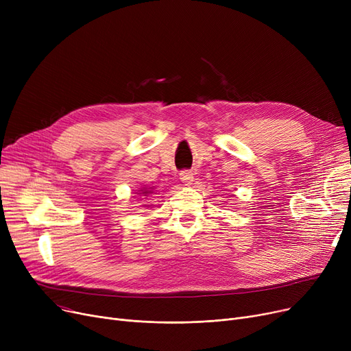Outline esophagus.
Returning a JSON list of instances; mask_svg holds the SVG:
<instances>
[{"label":"esophagus","mask_w":351,"mask_h":351,"mask_svg":"<svg viewBox=\"0 0 351 351\" xmlns=\"http://www.w3.org/2000/svg\"><path fill=\"white\" fill-rule=\"evenodd\" d=\"M179 176H180V180L185 183V185H192V182H193V173H192V171H188V169H185V171H182L180 173H179Z\"/></svg>","instance_id":"34e87169"}]
</instances>
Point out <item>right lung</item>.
<instances>
[{"label": "right lung", "mask_w": 351, "mask_h": 351, "mask_svg": "<svg viewBox=\"0 0 351 351\" xmlns=\"http://www.w3.org/2000/svg\"><path fill=\"white\" fill-rule=\"evenodd\" d=\"M143 193H149V192H147V191H145V192H143Z\"/></svg>", "instance_id": "add662e5"}]
</instances>
